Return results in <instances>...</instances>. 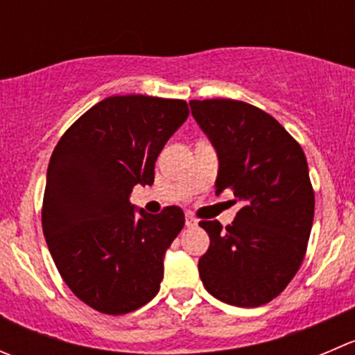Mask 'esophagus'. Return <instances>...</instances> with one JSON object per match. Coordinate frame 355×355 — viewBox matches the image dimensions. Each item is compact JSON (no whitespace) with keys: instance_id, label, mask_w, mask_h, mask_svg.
<instances>
[{"instance_id":"1","label":"esophagus","mask_w":355,"mask_h":355,"mask_svg":"<svg viewBox=\"0 0 355 355\" xmlns=\"http://www.w3.org/2000/svg\"><path fill=\"white\" fill-rule=\"evenodd\" d=\"M185 225L196 227V225H198V218H196V216H192L191 213H187V215H185Z\"/></svg>"}]
</instances>
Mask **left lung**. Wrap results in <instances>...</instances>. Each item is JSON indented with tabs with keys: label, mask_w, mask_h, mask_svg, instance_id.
<instances>
[{
	"label": "left lung",
	"mask_w": 355,
	"mask_h": 355,
	"mask_svg": "<svg viewBox=\"0 0 355 355\" xmlns=\"http://www.w3.org/2000/svg\"><path fill=\"white\" fill-rule=\"evenodd\" d=\"M198 125L218 154L216 196L243 206L232 225L202 220L209 248L199 276L209 295L236 307H260L290 284L304 261L314 220V191L300 144L270 114L230 98L191 101Z\"/></svg>",
	"instance_id": "obj_1"
}]
</instances>
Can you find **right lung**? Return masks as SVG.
Wrapping results in <instances>:
<instances>
[{
	"label": "right lung",
	"mask_w": 355,
	"mask_h": 355,
	"mask_svg": "<svg viewBox=\"0 0 355 355\" xmlns=\"http://www.w3.org/2000/svg\"><path fill=\"white\" fill-rule=\"evenodd\" d=\"M187 116L184 101L114 95L88 109L51 154L44 239L65 284L102 314H128L159 291L184 211L166 206L150 215L130 194L153 184L157 156Z\"/></svg>",
	"instance_id": "add662e5"
}]
</instances>
